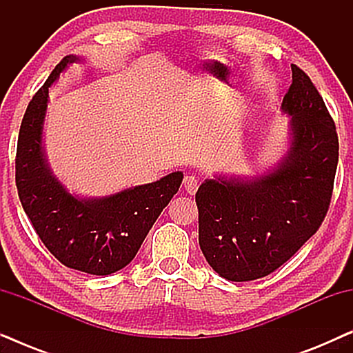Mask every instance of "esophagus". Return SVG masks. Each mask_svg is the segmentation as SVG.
I'll return each mask as SVG.
<instances>
[{"label": "esophagus", "mask_w": 353, "mask_h": 353, "mask_svg": "<svg viewBox=\"0 0 353 353\" xmlns=\"http://www.w3.org/2000/svg\"><path fill=\"white\" fill-rule=\"evenodd\" d=\"M183 186H185L186 192H190V194H196L197 188H199V183H197L196 176L186 175L185 178H183Z\"/></svg>", "instance_id": "obj_1"}]
</instances>
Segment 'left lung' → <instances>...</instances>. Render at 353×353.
I'll return each mask as SVG.
<instances>
[{"label": "left lung", "instance_id": "1", "mask_svg": "<svg viewBox=\"0 0 353 353\" xmlns=\"http://www.w3.org/2000/svg\"><path fill=\"white\" fill-rule=\"evenodd\" d=\"M281 108L292 117L283 162L254 181L207 180L196 192L199 245L230 281L263 278L320 228L334 188L339 139L325 101L296 64Z\"/></svg>", "mask_w": 353, "mask_h": 353}]
</instances>
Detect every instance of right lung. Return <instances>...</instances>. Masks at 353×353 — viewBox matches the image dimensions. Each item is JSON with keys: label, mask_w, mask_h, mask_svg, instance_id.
<instances>
[{"label": "right lung", "mask_w": 353, "mask_h": 353, "mask_svg": "<svg viewBox=\"0 0 353 353\" xmlns=\"http://www.w3.org/2000/svg\"><path fill=\"white\" fill-rule=\"evenodd\" d=\"M77 59L65 56L28 103L19 130L16 186L38 238L62 265L90 274H110L134 259L157 216L176 194L183 173L103 199H79L65 191L43 157L41 130L48 88Z\"/></svg>", "instance_id": "add662e5"}]
</instances>
